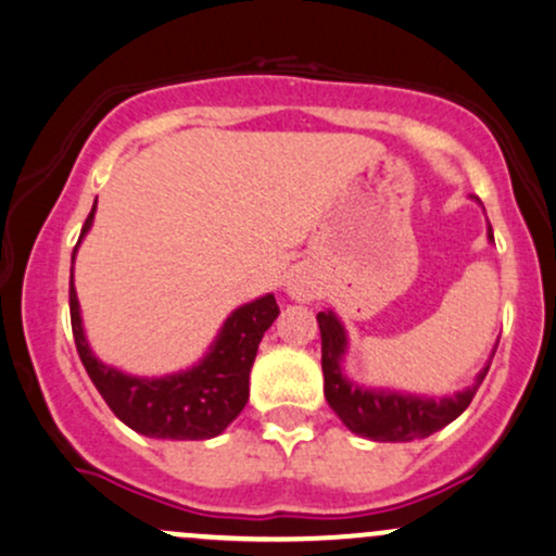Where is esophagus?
<instances>
[{"label": "esophagus", "instance_id": "34e87169", "mask_svg": "<svg viewBox=\"0 0 556 556\" xmlns=\"http://www.w3.org/2000/svg\"><path fill=\"white\" fill-rule=\"evenodd\" d=\"M286 294L291 296L294 302H313L315 296H318V289H315V283L309 280L307 273H291L289 280H286Z\"/></svg>", "mask_w": 556, "mask_h": 556}]
</instances>
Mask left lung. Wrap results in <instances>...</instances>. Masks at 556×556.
<instances>
[{
  "label": "left lung",
  "mask_w": 556,
  "mask_h": 556,
  "mask_svg": "<svg viewBox=\"0 0 556 556\" xmlns=\"http://www.w3.org/2000/svg\"><path fill=\"white\" fill-rule=\"evenodd\" d=\"M488 238L493 241L491 225H488ZM318 326L320 344H324L320 363H324V392L328 405L350 432L376 440V443H410V440L429 438L438 429L447 427L467 410L477 387L482 384L488 368H491V361H488L482 371L475 376V384L462 392H453L451 397H421L395 390H374V387H361L344 374L342 363L348 355V331H344L342 320L331 309H326V313H318Z\"/></svg>",
  "instance_id": "8db88e82"
}]
</instances>
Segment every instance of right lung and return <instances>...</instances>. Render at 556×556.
Returning <instances> with one entry per match:
<instances>
[{
    "instance_id": "right-lung-1",
    "label": "right lung",
    "mask_w": 556,
    "mask_h": 556,
    "mask_svg": "<svg viewBox=\"0 0 556 556\" xmlns=\"http://www.w3.org/2000/svg\"><path fill=\"white\" fill-rule=\"evenodd\" d=\"M98 204V201H94ZM94 206L89 212L81 238L92 228ZM76 243V249H79ZM74 256H71V328L89 379L98 387L113 414L129 429L156 440H208L228 429L249 400L256 348L273 320L278 318V302L273 294L232 309L219 328L212 348L195 366L166 376H132L105 366L94 357L81 326L79 296L74 289Z\"/></svg>"
}]
</instances>
